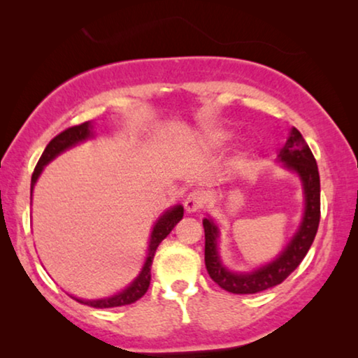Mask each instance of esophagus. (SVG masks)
I'll return each instance as SVG.
<instances>
[{
    "label": "esophagus",
    "mask_w": 358,
    "mask_h": 358,
    "mask_svg": "<svg viewBox=\"0 0 358 358\" xmlns=\"http://www.w3.org/2000/svg\"><path fill=\"white\" fill-rule=\"evenodd\" d=\"M205 205V195L202 192H199V190H194V192H190L187 197H185V202H184V207L187 212H199L200 208H203Z\"/></svg>",
    "instance_id": "obj_1"
}]
</instances>
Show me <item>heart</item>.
Listing matches in <instances>:
<instances>
[{"mask_svg": "<svg viewBox=\"0 0 358 358\" xmlns=\"http://www.w3.org/2000/svg\"><path fill=\"white\" fill-rule=\"evenodd\" d=\"M223 138V135H217V134H213V135H210V140L213 141V143H218L220 140Z\"/></svg>", "mask_w": 358, "mask_h": 358, "instance_id": "b5f03b06", "label": "heart"}]
</instances>
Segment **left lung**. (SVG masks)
<instances>
[{
	"mask_svg": "<svg viewBox=\"0 0 358 358\" xmlns=\"http://www.w3.org/2000/svg\"><path fill=\"white\" fill-rule=\"evenodd\" d=\"M278 158L298 173L301 178L303 189H305L306 197V210L303 217L301 227L288 246L275 261L267 264L251 273H233L223 266L218 257L217 251V238L218 228L212 220H203L205 229V267L212 280L220 288L227 290L234 295H251L268 288L278 285L295 268L300 266L303 259L310 251L313 241L317 233L321 218V184L320 173H317V164L315 156H313L310 146L306 145L303 135L293 127L285 141Z\"/></svg>",
	"mask_w": 358,
	"mask_h": 358,
	"instance_id": "1",
	"label": "left lung"
}]
</instances>
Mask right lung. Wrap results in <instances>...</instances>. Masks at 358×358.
I'll return each mask as SVG.
<instances>
[{"mask_svg": "<svg viewBox=\"0 0 358 358\" xmlns=\"http://www.w3.org/2000/svg\"><path fill=\"white\" fill-rule=\"evenodd\" d=\"M90 136H91L90 122L70 127V129L63 130L57 136H53V138L50 140V143L47 145V148L43 150L41 159H38L36 169H34V173H32L31 195H32L34 184H36L37 178L41 176L43 166H45L47 163H50V161L55 158L57 155L62 153V151H65L66 148H70V146H73V145L80 143V141H83V140L90 138ZM182 217H184V208L180 207V205H178V207L168 210V212H166L163 217L158 220V223H156L153 228V233H151L148 257H146L145 267L141 268L140 275L135 278L134 283H131L129 288H125V290L120 292L119 295H115L112 298H104V300H94V301L87 300L86 301V300H80V298H75V300L83 303V305L92 306V308H117V306L131 305V303L140 300V298L143 296L146 292H148V287L151 282V264H153L156 249H158L159 243L163 241V239L168 236L171 231H173V228L180 222V220H182Z\"/></svg>", "mask_w": 358, "mask_h": 358, "instance_id": "add662e5", "label": "right lung"}]
</instances>
